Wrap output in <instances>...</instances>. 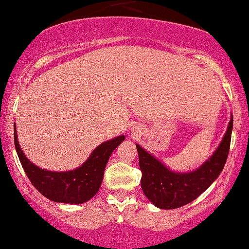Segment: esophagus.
Segmentation results:
<instances>
[{"instance_id": "obj_1", "label": "esophagus", "mask_w": 249, "mask_h": 249, "mask_svg": "<svg viewBox=\"0 0 249 249\" xmlns=\"http://www.w3.org/2000/svg\"><path fill=\"white\" fill-rule=\"evenodd\" d=\"M132 130H134L135 134H137V132H138V128H136V127H135V129H132Z\"/></svg>"}]
</instances>
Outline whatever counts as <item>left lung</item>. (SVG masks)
Segmentation results:
<instances>
[{
  "label": "left lung",
  "instance_id": "left-lung-1",
  "mask_svg": "<svg viewBox=\"0 0 249 249\" xmlns=\"http://www.w3.org/2000/svg\"><path fill=\"white\" fill-rule=\"evenodd\" d=\"M233 117L214 154L195 171L177 173L169 170L154 156L137 146L142 188L155 206L163 210L178 209L193 202L212 185L226 164L230 149Z\"/></svg>",
  "mask_w": 249,
  "mask_h": 249
}]
</instances>
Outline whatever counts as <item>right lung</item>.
Wrapping results in <instances>:
<instances>
[{
	"instance_id": "right-lung-1",
	"label": "right lung",
	"mask_w": 249,
	"mask_h": 249,
	"mask_svg": "<svg viewBox=\"0 0 249 249\" xmlns=\"http://www.w3.org/2000/svg\"><path fill=\"white\" fill-rule=\"evenodd\" d=\"M124 141V135L101 144L91 153L83 165L72 171H46L33 164L26 158L17 139L15 124V145L20 163L33 186L53 202L81 204L89 200L100 189L104 170L112 152Z\"/></svg>"
}]
</instances>
